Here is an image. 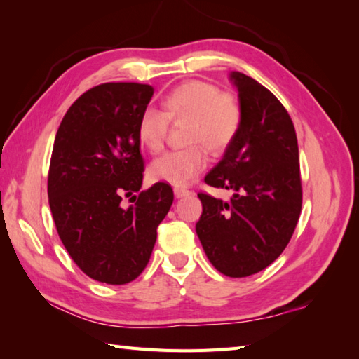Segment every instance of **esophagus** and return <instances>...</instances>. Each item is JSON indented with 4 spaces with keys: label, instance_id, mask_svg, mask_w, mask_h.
Returning a JSON list of instances; mask_svg holds the SVG:
<instances>
[{
    "label": "esophagus",
    "instance_id": "obj_1",
    "mask_svg": "<svg viewBox=\"0 0 359 359\" xmlns=\"http://www.w3.org/2000/svg\"><path fill=\"white\" fill-rule=\"evenodd\" d=\"M173 194H175V196H177V198H184V196L190 195V190L184 189V187H175L173 189Z\"/></svg>",
    "mask_w": 359,
    "mask_h": 359
}]
</instances>
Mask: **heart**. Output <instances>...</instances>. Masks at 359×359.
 <instances>
[{
  "label": "heart",
  "mask_w": 359,
  "mask_h": 359,
  "mask_svg": "<svg viewBox=\"0 0 359 359\" xmlns=\"http://www.w3.org/2000/svg\"><path fill=\"white\" fill-rule=\"evenodd\" d=\"M243 104L232 92H219L212 83L192 79L175 87L163 100L161 110H142L137 124L140 144L156 154L164 147L169 121H189L186 149L172 150L156 158L149 167L154 181L187 186L207 163V149L221 154L232 144L243 126Z\"/></svg>",
  "instance_id": "obj_1"
}]
</instances>
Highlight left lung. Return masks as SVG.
Wrapping results in <instances>:
<instances>
[{
  "mask_svg": "<svg viewBox=\"0 0 359 359\" xmlns=\"http://www.w3.org/2000/svg\"><path fill=\"white\" fill-rule=\"evenodd\" d=\"M243 126L205 184L232 190L230 201L198 194L196 235L213 267L230 278L258 273L280 257L298 224L302 189L297 132L275 95L241 72L230 74Z\"/></svg>",
  "mask_w": 359,
  "mask_h": 359,
  "instance_id": "1",
  "label": "left lung"
}]
</instances>
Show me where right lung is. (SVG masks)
Returning <instances> with one entry per match:
<instances>
[{
	"label": "right lung",
	"mask_w": 359,
	"mask_h": 359,
	"mask_svg": "<svg viewBox=\"0 0 359 359\" xmlns=\"http://www.w3.org/2000/svg\"><path fill=\"white\" fill-rule=\"evenodd\" d=\"M152 95L149 84L95 86L69 107L55 137L47 178L52 217L70 258L95 281L138 278L173 203L165 182L133 195L144 172L137 124ZM123 196L134 204L124 208Z\"/></svg>",
	"instance_id": "1"
}]
</instances>
